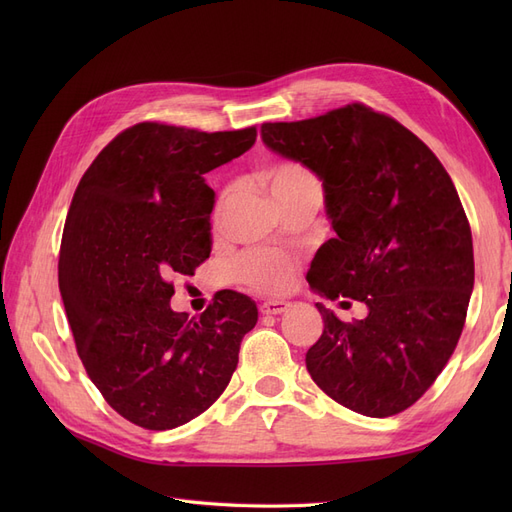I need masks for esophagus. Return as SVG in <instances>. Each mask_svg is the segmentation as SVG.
<instances>
[{"instance_id":"34e87169","label":"esophagus","mask_w":512,"mask_h":512,"mask_svg":"<svg viewBox=\"0 0 512 512\" xmlns=\"http://www.w3.org/2000/svg\"><path fill=\"white\" fill-rule=\"evenodd\" d=\"M290 303L288 301H267L260 305V312L267 314V316H280L284 312H288Z\"/></svg>"}]
</instances>
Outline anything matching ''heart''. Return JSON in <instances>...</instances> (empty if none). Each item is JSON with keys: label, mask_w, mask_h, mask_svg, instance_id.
Listing matches in <instances>:
<instances>
[{"label": "heart", "mask_w": 512, "mask_h": 512, "mask_svg": "<svg viewBox=\"0 0 512 512\" xmlns=\"http://www.w3.org/2000/svg\"><path fill=\"white\" fill-rule=\"evenodd\" d=\"M258 179L269 190L273 200L294 192L320 194V183L312 170L292 160L267 166ZM232 196H235V188H230L222 194L218 213H222L230 205ZM237 275L247 288H252L256 292L280 294L292 286L294 262L282 252H271V250L247 252L237 260Z\"/></svg>", "instance_id": "1"}]
</instances>
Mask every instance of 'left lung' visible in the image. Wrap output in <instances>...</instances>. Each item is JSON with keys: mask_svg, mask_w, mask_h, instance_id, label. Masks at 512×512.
Segmentation results:
<instances>
[{"mask_svg": "<svg viewBox=\"0 0 512 512\" xmlns=\"http://www.w3.org/2000/svg\"><path fill=\"white\" fill-rule=\"evenodd\" d=\"M260 136L322 181L335 237L316 252L309 286L367 305L344 322L316 303L324 331L305 354L309 376L359 414L404 412L451 359L474 288L472 230L451 177L421 138L356 102L262 123Z\"/></svg>", "mask_w": 512, "mask_h": 512, "instance_id": "1", "label": "left lung"}]
</instances>
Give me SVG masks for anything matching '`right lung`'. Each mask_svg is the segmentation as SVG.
Wrapping results in <instances>:
<instances>
[{
  "instance_id": "1",
  "label": "right lung",
  "mask_w": 512,
  "mask_h": 512,
  "mask_svg": "<svg viewBox=\"0 0 512 512\" xmlns=\"http://www.w3.org/2000/svg\"><path fill=\"white\" fill-rule=\"evenodd\" d=\"M256 128L198 132L145 121L91 162L59 250V292L87 376L115 412L151 431L203 414L230 382L256 303L215 294L198 318L170 309V275L211 254L205 173L239 158Z\"/></svg>"
}]
</instances>
